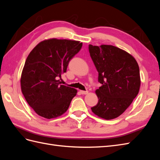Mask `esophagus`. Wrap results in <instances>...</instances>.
<instances>
[{
    "label": "esophagus",
    "mask_w": 160,
    "mask_h": 160,
    "mask_svg": "<svg viewBox=\"0 0 160 160\" xmlns=\"http://www.w3.org/2000/svg\"><path fill=\"white\" fill-rule=\"evenodd\" d=\"M88 91H83V90H81L80 91V93L82 94V95H86L88 93Z\"/></svg>",
    "instance_id": "34e87169"
}]
</instances>
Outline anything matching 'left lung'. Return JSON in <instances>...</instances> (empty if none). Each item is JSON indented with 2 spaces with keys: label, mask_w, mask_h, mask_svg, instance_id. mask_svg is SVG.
<instances>
[{
  "label": "left lung",
  "mask_w": 160,
  "mask_h": 160,
  "mask_svg": "<svg viewBox=\"0 0 160 160\" xmlns=\"http://www.w3.org/2000/svg\"><path fill=\"white\" fill-rule=\"evenodd\" d=\"M89 51L101 84L95 91L99 101L91 108L92 112L104 119H115L139 93L141 79L138 62L129 53L113 45H89Z\"/></svg>",
  "instance_id": "obj_1"
}]
</instances>
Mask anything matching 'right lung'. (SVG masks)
I'll list each match as a JSON object with an SVG mask.
<instances>
[{"instance_id": "1", "label": "right lung", "mask_w": 160, "mask_h": 160, "mask_svg": "<svg viewBox=\"0 0 160 160\" xmlns=\"http://www.w3.org/2000/svg\"><path fill=\"white\" fill-rule=\"evenodd\" d=\"M82 45L80 41L52 38L40 42L28 55L21 77V91L39 116L57 118L68 109L77 90L61 85L59 79Z\"/></svg>"}]
</instances>
